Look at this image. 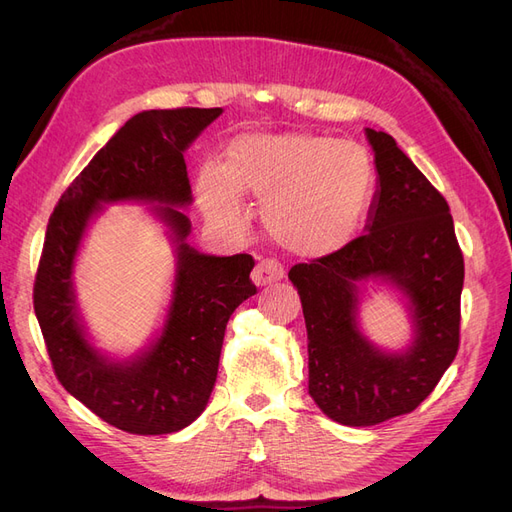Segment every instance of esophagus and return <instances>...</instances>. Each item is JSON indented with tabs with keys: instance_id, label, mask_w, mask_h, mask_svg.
I'll return each instance as SVG.
<instances>
[{
	"instance_id": "1",
	"label": "esophagus",
	"mask_w": 512,
	"mask_h": 512,
	"mask_svg": "<svg viewBox=\"0 0 512 512\" xmlns=\"http://www.w3.org/2000/svg\"><path fill=\"white\" fill-rule=\"evenodd\" d=\"M282 277H284V267H282V262H277L275 258L260 260L258 265L254 267V271H252V280L260 288L280 282Z\"/></svg>"
}]
</instances>
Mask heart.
I'll return each instance as SVG.
<instances>
[{"label":"heart","mask_w":512,"mask_h":512,"mask_svg":"<svg viewBox=\"0 0 512 512\" xmlns=\"http://www.w3.org/2000/svg\"><path fill=\"white\" fill-rule=\"evenodd\" d=\"M374 188L365 147L316 134H243L224 166L200 168L196 192L209 218L243 226L241 196L265 203L275 243L303 256L331 254L359 226Z\"/></svg>","instance_id":"heart-1"}]
</instances>
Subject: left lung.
<instances>
[{
    "label": "left lung",
    "instance_id": "obj_1",
    "mask_svg": "<svg viewBox=\"0 0 512 512\" xmlns=\"http://www.w3.org/2000/svg\"><path fill=\"white\" fill-rule=\"evenodd\" d=\"M365 132L378 168L367 232L288 273L307 327L309 395L348 427L408 414L436 389L459 350L463 288V254L444 196L391 134ZM376 276L413 303L417 337L404 355L376 351L355 327L358 286Z\"/></svg>",
    "mask_w": 512,
    "mask_h": 512
}]
</instances>
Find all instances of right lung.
<instances>
[{
	"label": "right lung",
	"instance_id": "1",
	"mask_svg": "<svg viewBox=\"0 0 512 512\" xmlns=\"http://www.w3.org/2000/svg\"><path fill=\"white\" fill-rule=\"evenodd\" d=\"M220 115L222 108L190 106L134 115L68 185L46 226L34 309L55 376L102 421L138 436L173 433L196 421L218 378L228 318L256 294L254 258L198 254L185 243L188 215L177 209L192 200L183 151ZM115 199L158 202L180 243L165 331L130 364L108 362L86 342L71 294L73 256L90 215Z\"/></svg>",
	"mask_w": 512,
	"mask_h": 512
}]
</instances>
